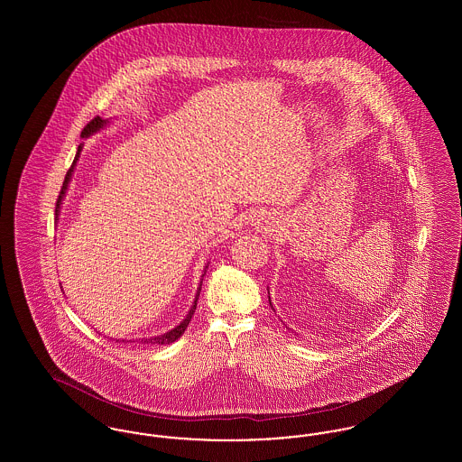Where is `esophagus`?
I'll use <instances>...</instances> for the list:
<instances>
[{"label":"esophagus","mask_w":462,"mask_h":462,"mask_svg":"<svg viewBox=\"0 0 462 462\" xmlns=\"http://www.w3.org/2000/svg\"><path fill=\"white\" fill-rule=\"evenodd\" d=\"M254 225H258L260 230L263 232H273V226H275V217L268 211H260L256 217H254Z\"/></svg>","instance_id":"1"}]
</instances>
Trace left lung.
I'll return each mask as SVG.
<instances>
[{"label":"left lung","mask_w":462,"mask_h":462,"mask_svg":"<svg viewBox=\"0 0 462 462\" xmlns=\"http://www.w3.org/2000/svg\"><path fill=\"white\" fill-rule=\"evenodd\" d=\"M268 301H270V296H268ZM270 305H272V301H270Z\"/></svg>","instance_id":"8db88e82"}]
</instances>
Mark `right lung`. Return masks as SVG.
Instances as JSON below:
<instances>
[{"instance_id": "right-lung-1", "label": "right lung", "mask_w": 462, "mask_h": 462, "mask_svg": "<svg viewBox=\"0 0 462 462\" xmlns=\"http://www.w3.org/2000/svg\"><path fill=\"white\" fill-rule=\"evenodd\" d=\"M109 121L107 119H102L100 116H97V117H93L91 121H89L88 125L85 126V130L81 132V136L83 138H88L89 134H93V133L100 132L106 125H107ZM81 145L78 147V152H76V157H74V162H72V166L69 168V171H67L66 180H64V183H62V190H60V196L57 199V208H55V215H59V211H60V204H62V199L66 196L67 187H69V181H70V178H72V171H74V166H76V162H78V159H79V154H81ZM208 268V266H206ZM206 272V270H204ZM204 277V275H202ZM200 286H202V281H200V284H199L198 294H196V300H194V305L190 307L189 310V313H187V317L183 319V322L180 324V326H176L175 329L168 330L166 334H161V336H155V337H151V339H145V337H142V339H138L136 343H142V345H170V343H175L176 339L185 332L187 329V326L190 324V320H192V315H194V311H196V307H198V300H199V292H200ZM116 341H119V339H116ZM123 343H126V339H123ZM132 343V341H130ZM133 343H134V339H133Z\"/></svg>"}]
</instances>
